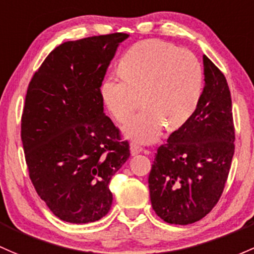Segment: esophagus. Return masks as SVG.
Wrapping results in <instances>:
<instances>
[{
    "mask_svg": "<svg viewBox=\"0 0 254 254\" xmlns=\"http://www.w3.org/2000/svg\"><path fill=\"white\" fill-rule=\"evenodd\" d=\"M140 152H142V147H141V146H138L137 143L135 142L130 143V153H131V156H136V154H138Z\"/></svg>",
    "mask_w": 254,
    "mask_h": 254,
    "instance_id": "obj_1",
    "label": "esophagus"
}]
</instances>
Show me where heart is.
Instances as JSON below:
<instances>
[{
    "mask_svg": "<svg viewBox=\"0 0 254 254\" xmlns=\"http://www.w3.org/2000/svg\"><path fill=\"white\" fill-rule=\"evenodd\" d=\"M119 69L122 74H109L103 80L101 95L120 123L131 116L142 98L145 108L124 127L127 137L153 142L165 125L178 129L198 107L203 73L189 51L162 40H146L124 53Z\"/></svg>",
    "mask_w": 254,
    "mask_h": 254,
    "instance_id": "1",
    "label": "heart"
}]
</instances>
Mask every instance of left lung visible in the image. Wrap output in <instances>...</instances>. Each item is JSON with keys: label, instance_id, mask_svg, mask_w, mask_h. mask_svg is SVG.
Segmentation results:
<instances>
[{"label": "left lung", "instance_id": "left-lung-1", "mask_svg": "<svg viewBox=\"0 0 254 254\" xmlns=\"http://www.w3.org/2000/svg\"><path fill=\"white\" fill-rule=\"evenodd\" d=\"M204 89L192 117L157 149L148 176L152 208L188 225L218 203L235 152L233 103L225 76L203 56Z\"/></svg>", "mask_w": 254, "mask_h": 254}]
</instances>
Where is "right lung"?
I'll return each mask as SVG.
<instances>
[{
	"label": "right lung",
	"mask_w": 254,
	"mask_h": 254,
	"mask_svg": "<svg viewBox=\"0 0 254 254\" xmlns=\"http://www.w3.org/2000/svg\"><path fill=\"white\" fill-rule=\"evenodd\" d=\"M127 34L91 36L56 47L34 74L21 116L29 176L61 220H100L112 207V176L129 142L103 112L101 86Z\"/></svg>",
	"instance_id": "add662e5"
}]
</instances>
